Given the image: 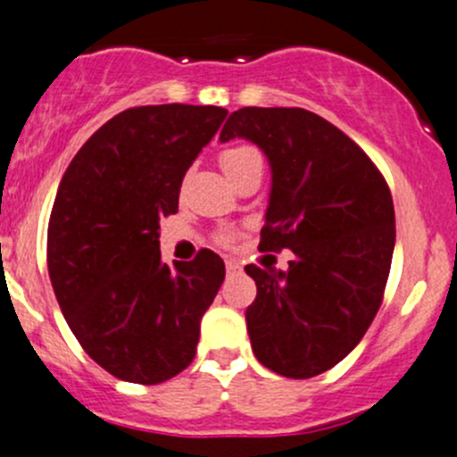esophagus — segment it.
<instances>
[{
    "mask_svg": "<svg viewBox=\"0 0 457 457\" xmlns=\"http://www.w3.org/2000/svg\"><path fill=\"white\" fill-rule=\"evenodd\" d=\"M225 268H228V274H238L241 272V263L237 259H228L225 261Z\"/></svg>",
    "mask_w": 457,
    "mask_h": 457,
    "instance_id": "obj_1",
    "label": "esophagus"
}]
</instances>
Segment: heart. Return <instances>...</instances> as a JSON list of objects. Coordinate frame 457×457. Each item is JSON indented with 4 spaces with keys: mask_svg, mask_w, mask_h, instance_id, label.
I'll use <instances>...</instances> for the list:
<instances>
[{
    "mask_svg": "<svg viewBox=\"0 0 457 457\" xmlns=\"http://www.w3.org/2000/svg\"><path fill=\"white\" fill-rule=\"evenodd\" d=\"M252 162H261V156L254 147H247V145H237V147L223 149L219 154V165L228 176L238 174Z\"/></svg>",
    "mask_w": 457,
    "mask_h": 457,
    "instance_id": "obj_1",
    "label": "heart"
}]
</instances>
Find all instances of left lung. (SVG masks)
Segmentation results:
<instances>
[{
	"label": "left lung",
	"mask_w": 457,
	"mask_h": 457,
	"mask_svg": "<svg viewBox=\"0 0 457 457\" xmlns=\"http://www.w3.org/2000/svg\"><path fill=\"white\" fill-rule=\"evenodd\" d=\"M243 138L272 174L263 250L295 252L287 270L247 265L256 299L245 310L252 351L265 369L308 379L339 364L382 303L395 250V210L370 158L305 109L234 111L220 143Z\"/></svg>",
	"instance_id": "8db88e82"
}]
</instances>
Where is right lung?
<instances>
[{"label":"right lung","instance_id":"right-lung-1","mask_svg":"<svg viewBox=\"0 0 457 457\" xmlns=\"http://www.w3.org/2000/svg\"><path fill=\"white\" fill-rule=\"evenodd\" d=\"M228 116L223 106H136L75 154L48 220V277L93 361L131 384L192 364L201 319L225 278L212 250L161 259V219L179 212L183 176Z\"/></svg>","mask_w":457,"mask_h":457}]
</instances>
